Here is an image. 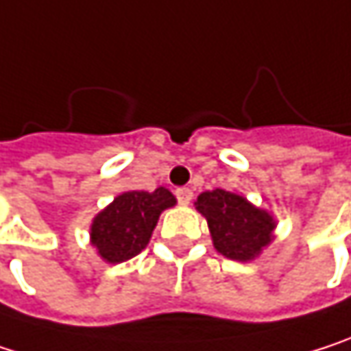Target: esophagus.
<instances>
[{
  "label": "esophagus",
  "mask_w": 351,
  "mask_h": 351,
  "mask_svg": "<svg viewBox=\"0 0 351 351\" xmlns=\"http://www.w3.org/2000/svg\"><path fill=\"white\" fill-rule=\"evenodd\" d=\"M176 198H178L180 204H190V200H192V190H190V188H178V190H176Z\"/></svg>",
  "instance_id": "esophagus-1"
}]
</instances>
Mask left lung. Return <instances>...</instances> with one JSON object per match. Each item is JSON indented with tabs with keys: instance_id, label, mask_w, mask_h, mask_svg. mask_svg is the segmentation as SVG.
<instances>
[{
	"instance_id": "1",
	"label": "left lung",
	"mask_w": 351,
	"mask_h": 351,
	"mask_svg": "<svg viewBox=\"0 0 351 351\" xmlns=\"http://www.w3.org/2000/svg\"><path fill=\"white\" fill-rule=\"evenodd\" d=\"M194 204L208 223L215 250L229 260H256L274 239V217L239 194L217 188L202 192Z\"/></svg>"
}]
</instances>
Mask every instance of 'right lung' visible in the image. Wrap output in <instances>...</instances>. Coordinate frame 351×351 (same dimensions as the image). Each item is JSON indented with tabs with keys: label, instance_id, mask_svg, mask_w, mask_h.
<instances>
[{
	"label": "right lung",
	"instance_id": "add662e5",
	"mask_svg": "<svg viewBox=\"0 0 351 351\" xmlns=\"http://www.w3.org/2000/svg\"><path fill=\"white\" fill-rule=\"evenodd\" d=\"M171 206L176 196L165 188L124 192L95 215L89 229L91 245L104 262H126L147 247L159 215Z\"/></svg>",
	"mask_w": 351,
	"mask_h": 351
}]
</instances>
